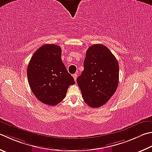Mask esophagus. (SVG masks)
<instances>
[{
  "instance_id": "1",
  "label": "esophagus",
  "mask_w": 152,
  "mask_h": 152,
  "mask_svg": "<svg viewBox=\"0 0 152 152\" xmlns=\"http://www.w3.org/2000/svg\"><path fill=\"white\" fill-rule=\"evenodd\" d=\"M73 78L74 79V80H75V82H76V79H77V74H73Z\"/></svg>"
}]
</instances>
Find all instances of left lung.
Segmentation results:
<instances>
[{"label":"left lung","mask_w":152,"mask_h":152,"mask_svg":"<svg viewBox=\"0 0 152 152\" xmlns=\"http://www.w3.org/2000/svg\"><path fill=\"white\" fill-rule=\"evenodd\" d=\"M84 70L77 78L82 98L88 106L99 107L108 101L119 82V64L106 46L94 45L86 51Z\"/></svg>","instance_id":"8db88e82"}]
</instances>
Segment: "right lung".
Returning <instances> with one entry per match:
<instances>
[{
	"label": "right lung",
	"mask_w": 152,
	"mask_h": 152,
	"mask_svg": "<svg viewBox=\"0 0 152 152\" xmlns=\"http://www.w3.org/2000/svg\"><path fill=\"white\" fill-rule=\"evenodd\" d=\"M62 49L45 45L32 55L27 68L32 92L41 102L56 106L64 100L69 86L75 84L61 59Z\"/></svg>",
	"instance_id": "right-lung-1"
}]
</instances>
